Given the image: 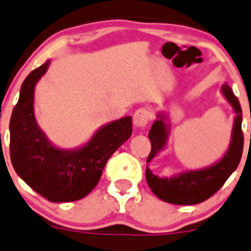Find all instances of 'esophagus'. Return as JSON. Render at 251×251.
<instances>
[{
    "mask_svg": "<svg viewBox=\"0 0 251 251\" xmlns=\"http://www.w3.org/2000/svg\"><path fill=\"white\" fill-rule=\"evenodd\" d=\"M151 118H152V114L148 109L146 108H140L135 111L133 114V125L136 127H140V128H145L146 126L148 125L150 123Z\"/></svg>",
    "mask_w": 251,
    "mask_h": 251,
    "instance_id": "1",
    "label": "esophagus"
}]
</instances>
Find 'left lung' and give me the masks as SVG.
Listing matches in <instances>:
<instances>
[{
    "label": "left lung",
    "instance_id": "1",
    "mask_svg": "<svg viewBox=\"0 0 251 251\" xmlns=\"http://www.w3.org/2000/svg\"><path fill=\"white\" fill-rule=\"evenodd\" d=\"M221 93L229 103L233 113L235 114L228 150L220 160L208 167L184 170L170 177L158 176L153 174L152 170L147 167L146 180L148 186L151 187L152 193L162 201L174 205H196L202 202L217 193L226 180L237 169L242 158L243 145H244L242 132V108L239 100L228 84H222ZM169 133V115L165 111H159L148 132L152 150L147 158V163H150L155 155L167 148Z\"/></svg>",
    "mask_w": 251,
    "mask_h": 251
}]
</instances>
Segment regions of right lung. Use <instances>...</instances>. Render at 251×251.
Returning <instances> with one entry per match:
<instances>
[{"instance_id":"obj_1","label":"right lung","mask_w":251,"mask_h":251,"mask_svg":"<svg viewBox=\"0 0 251 251\" xmlns=\"http://www.w3.org/2000/svg\"><path fill=\"white\" fill-rule=\"evenodd\" d=\"M50 65L48 60L24 79L9 121L11 162L29 186L52 202L77 201L98 184L114 152L130 138L132 118L110 121L84 145L72 150L56 147L39 127L34 113V92Z\"/></svg>"}]
</instances>
